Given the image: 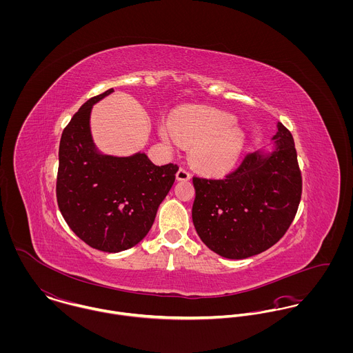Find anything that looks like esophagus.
I'll return each mask as SVG.
<instances>
[{
	"label": "esophagus",
	"instance_id": "34e87169",
	"mask_svg": "<svg viewBox=\"0 0 353 353\" xmlns=\"http://www.w3.org/2000/svg\"><path fill=\"white\" fill-rule=\"evenodd\" d=\"M192 178V174L189 172V170H186L185 167H181L176 172V179L178 181H189Z\"/></svg>",
	"mask_w": 353,
	"mask_h": 353
}]
</instances>
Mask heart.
I'll list each match as a JSON object with an SVG mask.
<instances>
[{"label":"heart","instance_id":"b5f03b06","mask_svg":"<svg viewBox=\"0 0 353 353\" xmlns=\"http://www.w3.org/2000/svg\"><path fill=\"white\" fill-rule=\"evenodd\" d=\"M234 115L216 108H182L159 130L167 143L193 147L192 160L202 171L224 174L239 160L246 136L235 128Z\"/></svg>","mask_w":353,"mask_h":353}]
</instances>
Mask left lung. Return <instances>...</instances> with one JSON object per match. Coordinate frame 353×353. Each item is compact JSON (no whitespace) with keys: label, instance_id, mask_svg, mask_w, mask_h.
Returning a JSON list of instances; mask_svg holds the SVG:
<instances>
[{"label":"left lung","instance_id":"8db88e82","mask_svg":"<svg viewBox=\"0 0 353 353\" xmlns=\"http://www.w3.org/2000/svg\"><path fill=\"white\" fill-rule=\"evenodd\" d=\"M276 150L254 152L220 179L193 176V223L202 242L221 256L243 259L277 243L302 197V172L291 132L277 123Z\"/></svg>","mask_w":353,"mask_h":353}]
</instances>
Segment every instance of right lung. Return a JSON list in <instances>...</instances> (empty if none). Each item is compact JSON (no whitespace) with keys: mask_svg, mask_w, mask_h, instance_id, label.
I'll use <instances>...</instances> for the list:
<instances>
[{"mask_svg":"<svg viewBox=\"0 0 353 353\" xmlns=\"http://www.w3.org/2000/svg\"><path fill=\"white\" fill-rule=\"evenodd\" d=\"M111 92L112 88L85 101L63 129L55 192L65 221L83 242L101 252H118L150 232L179 167H159L145 153L117 157L97 151L91 110Z\"/></svg>","mask_w":353,"mask_h":353,"instance_id":"obj_1","label":"right lung"}]
</instances>
